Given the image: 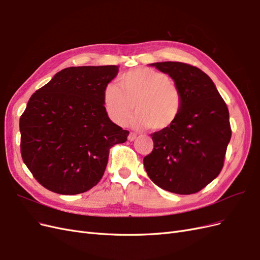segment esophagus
<instances>
[{
	"label": "esophagus",
	"instance_id": "obj_1",
	"mask_svg": "<svg viewBox=\"0 0 260 260\" xmlns=\"http://www.w3.org/2000/svg\"><path fill=\"white\" fill-rule=\"evenodd\" d=\"M136 137H137V135L135 133H129V135H128V137H127V139L129 140V141H134L136 139Z\"/></svg>",
	"mask_w": 260,
	"mask_h": 260
}]
</instances>
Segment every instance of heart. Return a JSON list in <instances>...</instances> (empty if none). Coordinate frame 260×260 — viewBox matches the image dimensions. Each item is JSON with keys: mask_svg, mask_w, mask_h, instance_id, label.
<instances>
[{"mask_svg": "<svg viewBox=\"0 0 260 260\" xmlns=\"http://www.w3.org/2000/svg\"><path fill=\"white\" fill-rule=\"evenodd\" d=\"M119 80L121 88L117 83L109 82L103 91L104 108L114 123L126 124L133 106L137 112L133 123L138 127L162 131L179 118L182 94L167 74L137 67L124 73Z\"/></svg>", "mask_w": 260, "mask_h": 260, "instance_id": "obj_1", "label": "heart"}]
</instances>
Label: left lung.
<instances>
[{
    "label": "left lung",
    "instance_id": "1",
    "mask_svg": "<svg viewBox=\"0 0 260 260\" xmlns=\"http://www.w3.org/2000/svg\"><path fill=\"white\" fill-rule=\"evenodd\" d=\"M152 66L168 74L182 94V110L170 127L151 134L154 148L143 158L153 183L180 195L195 194L224 166L232 138L227 105L210 77L181 62Z\"/></svg>",
    "mask_w": 260,
    "mask_h": 260
}]
</instances>
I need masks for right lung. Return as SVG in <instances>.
<instances>
[{
  "label": "right lung",
  "instance_id": "right-lung-1",
  "mask_svg": "<svg viewBox=\"0 0 260 260\" xmlns=\"http://www.w3.org/2000/svg\"><path fill=\"white\" fill-rule=\"evenodd\" d=\"M118 66L67 67L28 100L19 121L24 164L38 183L61 195L81 194L102 179L109 150L129 132L114 124L103 91Z\"/></svg>",
  "mask_w": 260,
  "mask_h": 260
}]
</instances>
